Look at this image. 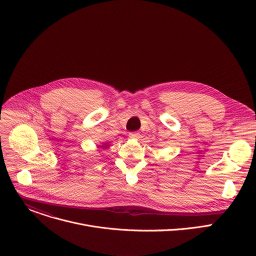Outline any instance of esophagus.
<instances>
[{
	"instance_id": "esophagus-1",
	"label": "esophagus",
	"mask_w": 256,
	"mask_h": 256,
	"mask_svg": "<svg viewBox=\"0 0 256 256\" xmlns=\"http://www.w3.org/2000/svg\"><path fill=\"white\" fill-rule=\"evenodd\" d=\"M130 138H140V132H130Z\"/></svg>"
}]
</instances>
